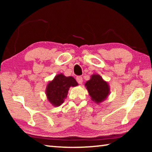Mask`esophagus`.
<instances>
[{
  "label": "esophagus",
  "instance_id": "1",
  "mask_svg": "<svg viewBox=\"0 0 152 152\" xmlns=\"http://www.w3.org/2000/svg\"><path fill=\"white\" fill-rule=\"evenodd\" d=\"M76 80L79 84H82V82H83V79H82V77L81 76H77Z\"/></svg>",
  "mask_w": 152,
  "mask_h": 152
}]
</instances>
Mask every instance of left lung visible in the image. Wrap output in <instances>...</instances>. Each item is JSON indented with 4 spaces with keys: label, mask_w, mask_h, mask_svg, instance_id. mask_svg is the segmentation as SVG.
<instances>
[{
    "label": "left lung",
    "mask_w": 152,
    "mask_h": 152,
    "mask_svg": "<svg viewBox=\"0 0 152 152\" xmlns=\"http://www.w3.org/2000/svg\"><path fill=\"white\" fill-rule=\"evenodd\" d=\"M84 85L91 97V100L96 104H100L105 101L110 94L109 83L102 79L99 74H92Z\"/></svg>",
    "instance_id": "1"
}]
</instances>
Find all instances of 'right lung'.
<instances>
[{"mask_svg":"<svg viewBox=\"0 0 152 152\" xmlns=\"http://www.w3.org/2000/svg\"><path fill=\"white\" fill-rule=\"evenodd\" d=\"M72 76H66L58 74L46 86L45 94L48 101L53 107H59L64 102L71 86H78Z\"/></svg>","mask_w":152,"mask_h":152,"instance_id":"1","label":"right lung"}]
</instances>
